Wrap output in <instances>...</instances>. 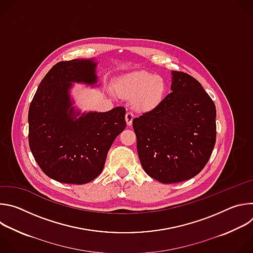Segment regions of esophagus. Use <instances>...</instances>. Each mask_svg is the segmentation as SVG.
Listing matches in <instances>:
<instances>
[{
	"label": "esophagus",
	"instance_id": "obj_1",
	"mask_svg": "<svg viewBox=\"0 0 253 253\" xmlns=\"http://www.w3.org/2000/svg\"><path fill=\"white\" fill-rule=\"evenodd\" d=\"M133 118H134V116H133V114H132V113H130V112L126 113V115H125V120H126V123H127V125H128V126H130V125L132 124Z\"/></svg>",
	"mask_w": 253,
	"mask_h": 253
}]
</instances>
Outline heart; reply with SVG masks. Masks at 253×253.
Here are the masks:
<instances>
[{
	"instance_id": "1",
	"label": "heart",
	"mask_w": 253,
	"mask_h": 253,
	"mask_svg": "<svg viewBox=\"0 0 253 253\" xmlns=\"http://www.w3.org/2000/svg\"><path fill=\"white\" fill-rule=\"evenodd\" d=\"M119 96L131 100L138 111H151L157 108L167 92L166 80L147 71H135L119 78L116 83Z\"/></svg>"
}]
</instances>
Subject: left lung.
Masks as SVG:
<instances>
[{
	"instance_id": "left-lung-1",
	"label": "left lung",
	"mask_w": 253,
	"mask_h": 253,
	"mask_svg": "<svg viewBox=\"0 0 253 253\" xmlns=\"http://www.w3.org/2000/svg\"><path fill=\"white\" fill-rule=\"evenodd\" d=\"M171 93L133 120L141 165L159 182L177 183L197 175L216 141V108L201 84L183 72H171Z\"/></svg>"
}]
</instances>
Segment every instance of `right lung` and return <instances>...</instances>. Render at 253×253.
Segmentation results:
<instances>
[{"mask_svg":"<svg viewBox=\"0 0 253 253\" xmlns=\"http://www.w3.org/2000/svg\"><path fill=\"white\" fill-rule=\"evenodd\" d=\"M97 65L95 58L57 63L29 108L32 154L43 172L61 183L85 184L98 177L112 143L126 127L124 107L82 113L74 106V83L100 86Z\"/></svg>","mask_w":253,"mask_h":253,"instance_id":"right-lung-1","label":"right lung"}]
</instances>
